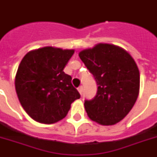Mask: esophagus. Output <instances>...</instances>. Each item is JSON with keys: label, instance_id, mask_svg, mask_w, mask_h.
<instances>
[{"label": "esophagus", "instance_id": "1", "mask_svg": "<svg viewBox=\"0 0 157 157\" xmlns=\"http://www.w3.org/2000/svg\"><path fill=\"white\" fill-rule=\"evenodd\" d=\"M78 92L80 93V94H82V92H83V87L82 86H80V87H78Z\"/></svg>", "mask_w": 157, "mask_h": 157}]
</instances>
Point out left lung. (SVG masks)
Returning a JSON list of instances; mask_svg holds the SVG:
<instances>
[{
    "instance_id": "obj_1",
    "label": "left lung",
    "mask_w": 157,
    "mask_h": 157,
    "mask_svg": "<svg viewBox=\"0 0 157 157\" xmlns=\"http://www.w3.org/2000/svg\"><path fill=\"white\" fill-rule=\"evenodd\" d=\"M79 57L98 86L95 97L84 103L88 117L103 125L117 124L139 96L140 75L136 63L124 49L103 43L82 50Z\"/></svg>"
}]
</instances>
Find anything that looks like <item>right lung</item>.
<instances>
[{
    "label": "right lung",
    "mask_w": 157,
    "mask_h": 157,
    "mask_svg": "<svg viewBox=\"0 0 157 157\" xmlns=\"http://www.w3.org/2000/svg\"><path fill=\"white\" fill-rule=\"evenodd\" d=\"M74 50L51 46L23 57L15 76V90L25 112L36 121L53 124L63 119L81 95L63 69Z\"/></svg>",
    "instance_id": "add662e5"
}]
</instances>
